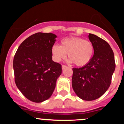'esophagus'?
<instances>
[{
    "instance_id": "34e87169",
    "label": "esophagus",
    "mask_w": 124,
    "mask_h": 124,
    "mask_svg": "<svg viewBox=\"0 0 124 124\" xmlns=\"http://www.w3.org/2000/svg\"><path fill=\"white\" fill-rule=\"evenodd\" d=\"M66 68H67V66L65 65H62V70L65 69Z\"/></svg>"
}]
</instances>
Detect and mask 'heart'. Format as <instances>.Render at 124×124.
Instances as JSON below:
<instances>
[{
  "label": "heart",
  "mask_w": 124,
  "mask_h": 124,
  "mask_svg": "<svg viewBox=\"0 0 124 124\" xmlns=\"http://www.w3.org/2000/svg\"><path fill=\"white\" fill-rule=\"evenodd\" d=\"M94 52L93 44L89 40L80 37H70L61 40V45L54 44L52 47L53 60L59 62L67 57L69 62L78 67L87 65L92 59Z\"/></svg>",
  "instance_id": "obj_1"
}]
</instances>
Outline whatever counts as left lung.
I'll return each instance as SVG.
<instances>
[{
    "mask_svg": "<svg viewBox=\"0 0 124 124\" xmlns=\"http://www.w3.org/2000/svg\"><path fill=\"white\" fill-rule=\"evenodd\" d=\"M88 37L94 47L93 56L86 65L72 68V86L80 98L92 101L101 97L109 87L115 62L113 50L106 41L91 33Z\"/></svg>",
    "mask_w": 124,
    "mask_h": 124,
    "instance_id": "obj_1",
    "label": "left lung"
}]
</instances>
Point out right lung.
I'll return each instance as SVG.
<instances>
[{"instance_id": "right-lung-1", "label": "right lung", "mask_w": 124, "mask_h": 124, "mask_svg": "<svg viewBox=\"0 0 124 124\" xmlns=\"http://www.w3.org/2000/svg\"><path fill=\"white\" fill-rule=\"evenodd\" d=\"M57 36L38 32L18 47L13 61L15 82L26 98L41 102L52 96L62 66L52 60V47Z\"/></svg>"}]
</instances>
